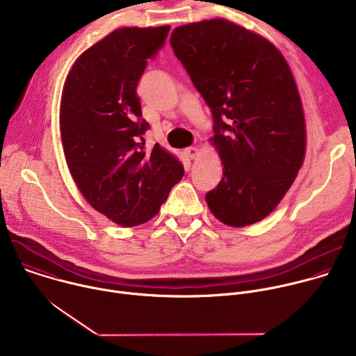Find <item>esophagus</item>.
I'll list each match as a JSON object with an SVG mask.
<instances>
[{
	"label": "esophagus",
	"instance_id": "esophagus-1",
	"mask_svg": "<svg viewBox=\"0 0 356 356\" xmlns=\"http://www.w3.org/2000/svg\"><path fill=\"white\" fill-rule=\"evenodd\" d=\"M184 154H186V156H187V158H190V159H195V158L198 156V149H197V147H194V146H190V147H187V149L184 150Z\"/></svg>",
	"mask_w": 356,
	"mask_h": 356
}]
</instances>
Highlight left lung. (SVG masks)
<instances>
[{
  "mask_svg": "<svg viewBox=\"0 0 356 356\" xmlns=\"http://www.w3.org/2000/svg\"><path fill=\"white\" fill-rule=\"evenodd\" d=\"M170 44L214 121L224 177L206 194L217 220L268 217L300 170L306 124L287 62L265 38L227 19L176 28Z\"/></svg>",
  "mask_w": 356,
  "mask_h": 356,
  "instance_id": "obj_1",
  "label": "left lung"
}]
</instances>
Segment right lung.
Segmentation results:
<instances>
[{
    "label": "right lung",
    "instance_id": "add662e5",
    "mask_svg": "<svg viewBox=\"0 0 356 356\" xmlns=\"http://www.w3.org/2000/svg\"><path fill=\"white\" fill-rule=\"evenodd\" d=\"M170 26L121 28L76 60L60 103V134L69 170L90 206L122 227L156 216L183 165L155 143L142 118L136 87L147 59Z\"/></svg>",
    "mask_w": 356,
    "mask_h": 356
}]
</instances>
